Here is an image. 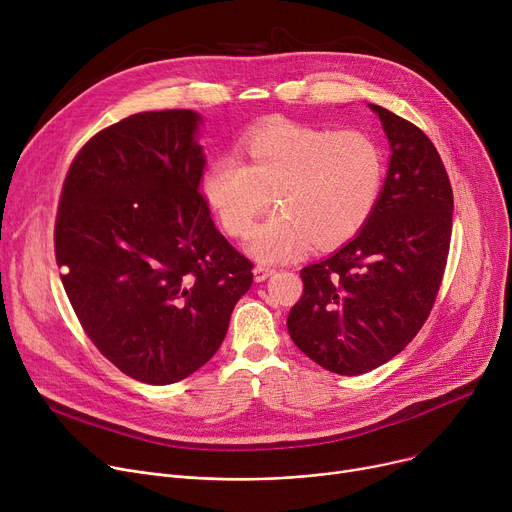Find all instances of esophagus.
Masks as SVG:
<instances>
[{"mask_svg": "<svg viewBox=\"0 0 512 512\" xmlns=\"http://www.w3.org/2000/svg\"><path fill=\"white\" fill-rule=\"evenodd\" d=\"M276 272V267H270V265H255L253 267V276H255V280L257 282H263V280H267V278H270L272 274Z\"/></svg>", "mask_w": 512, "mask_h": 512, "instance_id": "34e87169", "label": "esophagus"}]
</instances>
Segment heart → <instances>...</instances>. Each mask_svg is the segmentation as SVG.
Here are the masks:
<instances>
[{
    "label": "heart",
    "mask_w": 512,
    "mask_h": 512,
    "mask_svg": "<svg viewBox=\"0 0 512 512\" xmlns=\"http://www.w3.org/2000/svg\"><path fill=\"white\" fill-rule=\"evenodd\" d=\"M240 157H215L203 195L228 234L245 238L259 215L276 211L249 240L261 261H280L309 245L330 249L357 236L373 215L386 182V151L357 128L276 122L249 132Z\"/></svg>",
    "instance_id": "1"
}]
</instances>
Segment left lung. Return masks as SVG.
Here are the masks:
<instances>
[{"mask_svg": "<svg viewBox=\"0 0 512 512\" xmlns=\"http://www.w3.org/2000/svg\"><path fill=\"white\" fill-rule=\"evenodd\" d=\"M392 147L382 197L365 228L301 270L288 334L317 365L361 375L405 348L432 311L452 236V186L427 134L380 105Z\"/></svg>", "mask_w": 512, "mask_h": 512, "instance_id": "1", "label": "left lung"}]
</instances>
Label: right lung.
Wrapping results in <instances>:
<instances>
[{
    "mask_svg": "<svg viewBox=\"0 0 512 512\" xmlns=\"http://www.w3.org/2000/svg\"><path fill=\"white\" fill-rule=\"evenodd\" d=\"M191 110L99 130L64 178L53 245L68 301L128 378L180 382L218 351L253 261L215 228Z\"/></svg>",
    "mask_w": 512,
    "mask_h": 512,
    "instance_id": "1",
    "label": "right lung"
}]
</instances>
